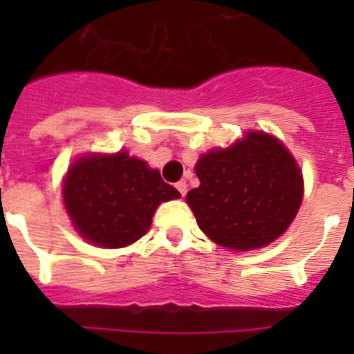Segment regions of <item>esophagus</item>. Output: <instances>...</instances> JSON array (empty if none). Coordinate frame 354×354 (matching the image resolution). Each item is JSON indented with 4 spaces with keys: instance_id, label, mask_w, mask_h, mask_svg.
Listing matches in <instances>:
<instances>
[{
    "instance_id": "34e87169",
    "label": "esophagus",
    "mask_w": 354,
    "mask_h": 354,
    "mask_svg": "<svg viewBox=\"0 0 354 354\" xmlns=\"http://www.w3.org/2000/svg\"><path fill=\"white\" fill-rule=\"evenodd\" d=\"M176 189L180 191V194H182V196H185V193H187V183L183 182V180H180V182L176 183Z\"/></svg>"
}]
</instances>
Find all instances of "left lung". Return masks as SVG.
Wrapping results in <instances>:
<instances>
[{
    "label": "left lung",
    "mask_w": 354,
    "mask_h": 354,
    "mask_svg": "<svg viewBox=\"0 0 354 354\" xmlns=\"http://www.w3.org/2000/svg\"><path fill=\"white\" fill-rule=\"evenodd\" d=\"M200 187L187 193L198 227L235 252L263 248L286 232L303 200V176L279 139L248 132L227 149L200 156Z\"/></svg>",
    "instance_id": "left-lung-1"
}]
</instances>
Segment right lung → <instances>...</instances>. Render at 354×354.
<instances>
[{
	"instance_id": "1",
	"label": "right lung",
	"mask_w": 354,
	"mask_h": 354,
	"mask_svg": "<svg viewBox=\"0 0 354 354\" xmlns=\"http://www.w3.org/2000/svg\"><path fill=\"white\" fill-rule=\"evenodd\" d=\"M64 205L75 230L101 248H124L147 233L154 211L180 198L143 160L118 154H86L69 167Z\"/></svg>"
}]
</instances>
